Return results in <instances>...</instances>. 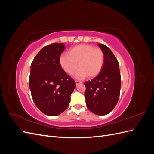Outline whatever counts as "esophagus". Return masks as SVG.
I'll return each mask as SVG.
<instances>
[{
  "mask_svg": "<svg viewBox=\"0 0 154 154\" xmlns=\"http://www.w3.org/2000/svg\"><path fill=\"white\" fill-rule=\"evenodd\" d=\"M75 82H76V85H79V84H80V83H82V82L78 81V80H75Z\"/></svg>",
  "mask_w": 154,
  "mask_h": 154,
  "instance_id": "1",
  "label": "esophagus"
}]
</instances>
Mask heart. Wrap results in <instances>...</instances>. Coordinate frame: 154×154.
<instances>
[{
  "mask_svg": "<svg viewBox=\"0 0 154 154\" xmlns=\"http://www.w3.org/2000/svg\"><path fill=\"white\" fill-rule=\"evenodd\" d=\"M104 61L103 51L88 44L74 46L69 50V54H63L59 59L60 66L70 75L80 68L76 74V77L78 78L86 76L91 78L98 75L103 68Z\"/></svg>",
  "mask_w": 154,
  "mask_h": 154,
  "instance_id": "obj_1",
  "label": "heart"
}]
</instances>
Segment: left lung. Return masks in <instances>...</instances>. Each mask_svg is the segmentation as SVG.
I'll return each mask as SVG.
<instances>
[{"instance_id": "obj_1", "label": "left lung", "mask_w": 154, "mask_h": 154, "mask_svg": "<svg viewBox=\"0 0 154 154\" xmlns=\"http://www.w3.org/2000/svg\"><path fill=\"white\" fill-rule=\"evenodd\" d=\"M105 55L103 68L96 77L85 82V97L87 108L95 114H109L117 105L120 94L121 74L119 63L112 51L97 44Z\"/></svg>"}]
</instances>
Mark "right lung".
I'll return each mask as SVG.
<instances>
[{
  "label": "right lung",
  "instance_id": "1",
  "mask_svg": "<svg viewBox=\"0 0 154 154\" xmlns=\"http://www.w3.org/2000/svg\"><path fill=\"white\" fill-rule=\"evenodd\" d=\"M66 49L62 43H53L42 49L32 60L29 75L32 98L38 109L48 116L66 110L76 83L60 66L59 59Z\"/></svg>",
  "mask_w": 154,
  "mask_h": 154
}]
</instances>
